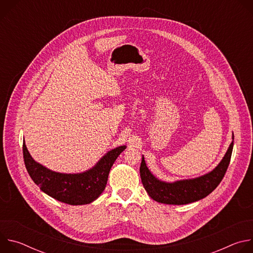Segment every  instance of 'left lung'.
I'll return each instance as SVG.
<instances>
[{
    "instance_id": "obj_1",
    "label": "left lung",
    "mask_w": 253,
    "mask_h": 253,
    "mask_svg": "<svg viewBox=\"0 0 253 253\" xmlns=\"http://www.w3.org/2000/svg\"><path fill=\"white\" fill-rule=\"evenodd\" d=\"M234 139V136L232 137ZM233 149V141L221 162L208 174L189 180H180L174 183H166L155 178L142 157L140 176L144 188L149 196L160 203L165 204H188L200 200L209 195L219 185L228 168Z\"/></svg>"
}]
</instances>
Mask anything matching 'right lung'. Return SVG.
I'll list each match as a JSON object with an SVG mask.
<instances>
[{"label": "right lung", "mask_w": 253, "mask_h": 253, "mask_svg": "<svg viewBox=\"0 0 253 253\" xmlns=\"http://www.w3.org/2000/svg\"><path fill=\"white\" fill-rule=\"evenodd\" d=\"M125 148L126 146H120L109 151L95 167L79 174L54 172L37 163L31 157L25 141L23 155L30 177L43 192L60 202L83 205L91 203L104 191L110 169Z\"/></svg>", "instance_id": "obj_1"}]
</instances>
